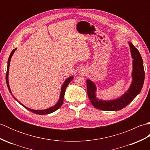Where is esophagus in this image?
Segmentation results:
<instances>
[{
    "label": "esophagus",
    "instance_id": "esophagus-1",
    "mask_svg": "<svg viewBox=\"0 0 150 150\" xmlns=\"http://www.w3.org/2000/svg\"><path fill=\"white\" fill-rule=\"evenodd\" d=\"M84 71H83V72H82V73H84Z\"/></svg>",
    "mask_w": 150,
    "mask_h": 150
}]
</instances>
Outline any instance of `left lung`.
I'll return each instance as SVG.
<instances>
[{
    "instance_id": "1",
    "label": "left lung",
    "mask_w": 150,
    "mask_h": 150,
    "mask_svg": "<svg viewBox=\"0 0 150 150\" xmlns=\"http://www.w3.org/2000/svg\"><path fill=\"white\" fill-rule=\"evenodd\" d=\"M133 59V70L132 73V82L129 89L122 96L113 100H106L98 98L96 96L97 87L93 82L90 79L86 80L87 92L92 105L97 109L103 111H118L131 103L141 92L144 81V69L143 60L138 50L128 42Z\"/></svg>"
}]
</instances>
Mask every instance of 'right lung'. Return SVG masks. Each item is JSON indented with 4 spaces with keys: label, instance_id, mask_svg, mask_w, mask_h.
<instances>
[{
    "label": "right lung",
    "instance_id": "1",
    "mask_svg": "<svg viewBox=\"0 0 150 150\" xmlns=\"http://www.w3.org/2000/svg\"><path fill=\"white\" fill-rule=\"evenodd\" d=\"M17 50V48L14 49L12 51L10 55H9V58H8V67H7V72H6V84H7V86L8 90L10 92V93L11 94V95L13 97V95H12L11 93V89L10 87H9V81H8V73H9V64H10V61H11V57L13 55L14 52H15V50ZM73 79V76H71V77H68V79H66V81L64 82V84H62V87H61V91H60V98L59 99V101L57 102V103L55 105V106H53L52 107H50L49 108H47V109L45 110H32L31 109V108H27L24 106V105L22 104V103H21L20 102H19L18 100H17V98H16L15 97H13V98L17 100V102H18L20 104H21L22 106H24L25 108H26L27 110H30L31 112H33L34 113H36L38 115H47V114H50V113H52L54 111H56L57 110H58L59 108L62 106V104L63 103V100H64V94H65V91H66V87L68 86V85L69 84V82H71Z\"/></svg>",
    "mask_w": 150,
    "mask_h": 150
}]
</instances>
